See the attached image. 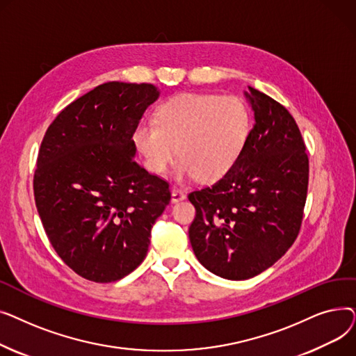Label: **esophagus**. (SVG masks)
Here are the masks:
<instances>
[{"instance_id":"34e87169","label":"esophagus","mask_w":356,"mask_h":356,"mask_svg":"<svg viewBox=\"0 0 356 356\" xmlns=\"http://www.w3.org/2000/svg\"><path fill=\"white\" fill-rule=\"evenodd\" d=\"M183 199H186L184 192H181V191H179V189H173V191H172V202H173V203H177V202H180V200H183Z\"/></svg>"}]
</instances>
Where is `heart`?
Listing matches in <instances>:
<instances>
[{
	"label": "heart",
	"instance_id": "obj_1",
	"mask_svg": "<svg viewBox=\"0 0 356 356\" xmlns=\"http://www.w3.org/2000/svg\"><path fill=\"white\" fill-rule=\"evenodd\" d=\"M248 134L250 112L241 99L180 93L159 106L156 122H138L133 140L152 173H164L179 154L180 179L216 181L234 167Z\"/></svg>",
	"mask_w": 356,
	"mask_h": 356
}]
</instances>
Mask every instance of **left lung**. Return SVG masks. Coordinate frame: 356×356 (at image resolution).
Here are the masks:
<instances>
[{
  "instance_id": "8db88e82",
  "label": "left lung",
  "mask_w": 356,
  "mask_h": 356,
  "mask_svg": "<svg viewBox=\"0 0 356 356\" xmlns=\"http://www.w3.org/2000/svg\"><path fill=\"white\" fill-rule=\"evenodd\" d=\"M255 124L231 170L189 193V239L199 263L228 280L270 268L302 227L309 184L306 145L290 112L248 86Z\"/></svg>"
}]
</instances>
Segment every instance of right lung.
Here are the masks:
<instances>
[{"instance_id": "obj_1", "label": "right lung", "mask_w": 356, "mask_h": 356, "mask_svg": "<svg viewBox=\"0 0 356 356\" xmlns=\"http://www.w3.org/2000/svg\"><path fill=\"white\" fill-rule=\"evenodd\" d=\"M159 97L152 83H102L69 104L42 141L37 212L63 263L90 282L134 271L170 202L168 183L134 160V128Z\"/></svg>"}]
</instances>
